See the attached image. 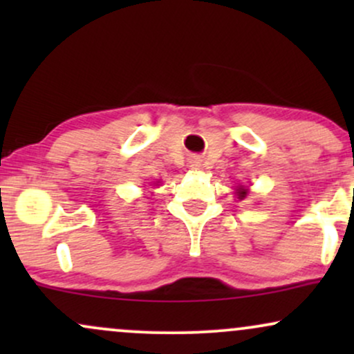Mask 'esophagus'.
I'll return each instance as SVG.
<instances>
[{
  "instance_id": "esophagus-1",
  "label": "esophagus",
  "mask_w": 354,
  "mask_h": 354,
  "mask_svg": "<svg viewBox=\"0 0 354 354\" xmlns=\"http://www.w3.org/2000/svg\"><path fill=\"white\" fill-rule=\"evenodd\" d=\"M189 166L191 168H200V160H198V158H191Z\"/></svg>"
}]
</instances>
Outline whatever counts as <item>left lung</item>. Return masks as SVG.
<instances>
[{"mask_svg":"<svg viewBox=\"0 0 354 354\" xmlns=\"http://www.w3.org/2000/svg\"><path fill=\"white\" fill-rule=\"evenodd\" d=\"M246 194H248V189L243 188V186H239V188H238V198H239V200H243Z\"/></svg>","mask_w":354,"mask_h":354,"instance_id":"obj_1","label":"left lung"}]
</instances>
